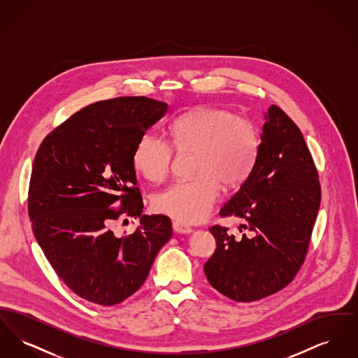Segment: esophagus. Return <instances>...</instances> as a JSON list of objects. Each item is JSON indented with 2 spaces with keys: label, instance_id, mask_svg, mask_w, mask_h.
Masks as SVG:
<instances>
[{
  "label": "esophagus",
  "instance_id": "34e87169",
  "mask_svg": "<svg viewBox=\"0 0 358 358\" xmlns=\"http://www.w3.org/2000/svg\"><path fill=\"white\" fill-rule=\"evenodd\" d=\"M173 229H174L176 232H178V234H189V232H192L190 225H187V222H182V220H180V219H176V220L173 222Z\"/></svg>",
  "mask_w": 358,
  "mask_h": 358
}]
</instances>
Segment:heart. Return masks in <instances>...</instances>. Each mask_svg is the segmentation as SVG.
<instances>
[{
    "mask_svg": "<svg viewBox=\"0 0 358 358\" xmlns=\"http://www.w3.org/2000/svg\"><path fill=\"white\" fill-rule=\"evenodd\" d=\"M169 145L143 134L133 152V165L150 182L162 181L171 171L173 151L193 153V178L178 181L154 197V208L182 222L201 219L215 203L220 187H240L254 169L259 149L255 126L234 113L197 106L168 123Z\"/></svg>",
    "mask_w": 358,
    "mask_h": 358,
    "instance_id": "obj_1",
    "label": "heart"
}]
</instances>
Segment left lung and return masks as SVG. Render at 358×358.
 Masks as SVG:
<instances>
[{"label":"left lung","mask_w":358,"mask_h":358,"mask_svg":"<svg viewBox=\"0 0 358 358\" xmlns=\"http://www.w3.org/2000/svg\"><path fill=\"white\" fill-rule=\"evenodd\" d=\"M255 166L220 209L244 224L241 236L209 228L215 254L204 264L213 289L254 302L286 287L305 262L321 204L318 171L299 127L273 104L264 115Z\"/></svg>","instance_id":"obj_1"}]
</instances>
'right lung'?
Masks as SVG:
<instances>
[{"instance_id":"add662e5","label":"right lung","mask_w":358,"mask_h":358,"mask_svg":"<svg viewBox=\"0 0 358 358\" xmlns=\"http://www.w3.org/2000/svg\"><path fill=\"white\" fill-rule=\"evenodd\" d=\"M168 111L146 96L92 103L44 138L34 157L28 213L52 268L76 295L114 306L139 289L171 238L164 215H142L133 152ZM121 201L118 210L110 205ZM140 217L136 232L117 237L109 224Z\"/></svg>"}]
</instances>
